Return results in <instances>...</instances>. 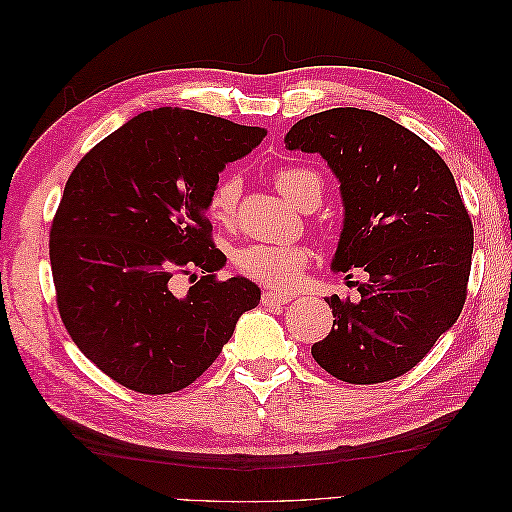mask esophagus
<instances>
[{"label":"esophagus","instance_id":"obj_1","mask_svg":"<svg viewBox=\"0 0 512 512\" xmlns=\"http://www.w3.org/2000/svg\"><path fill=\"white\" fill-rule=\"evenodd\" d=\"M290 301H292V294H282V292H273V290L262 292V305H267V307L286 305Z\"/></svg>","mask_w":512,"mask_h":512}]
</instances>
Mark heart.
Masks as SVG:
<instances>
[{
	"label": "heart",
	"instance_id": "1",
	"mask_svg": "<svg viewBox=\"0 0 512 512\" xmlns=\"http://www.w3.org/2000/svg\"><path fill=\"white\" fill-rule=\"evenodd\" d=\"M275 185L290 200L303 209H312L320 203L322 179L314 168L307 166H284L273 175ZM241 196V179L237 173H224L213 183L209 192L207 209L209 215L224 226L235 222ZM235 269L250 277V280L275 290H288L301 280L305 267L309 265V252L305 245L288 243H250L237 250Z\"/></svg>",
	"mask_w": 512,
	"mask_h": 512
}]
</instances>
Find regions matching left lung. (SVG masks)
I'll list each match as a JSON object with an SVG mask.
<instances>
[{
  "label": "left lung",
  "mask_w": 512,
  "mask_h": 512,
  "mask_svg": "<svg viewBox=\"0 0 512 512\" xmlns=\"http://www.w3.org/2000/svg\"><path fill=\"white\" fill-rule=\"evenodd\" d=\"M286 147L329 162L346 207L333 269L367 273L356 301L327 299L333 329L312 356L348 384L404 376L468 297L474 228L451 168L408 128L350 106L297 121Z\"/></svg>",
  "instance_id": "left-lung-1"
}]
</instances>
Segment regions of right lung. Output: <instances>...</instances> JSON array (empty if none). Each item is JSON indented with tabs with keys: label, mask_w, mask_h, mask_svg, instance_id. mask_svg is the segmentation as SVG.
Segmentation results:
<instances>
[{
	"label": "right lung",
	"mask_w": 512,
	"mask_h": 512,
	"mask_svg": "<svg viewBox=\"0 0 512 512\" xmlns=\"http://www.w3.org/2000/svg\"><path fill=\"white\" fill-rule=\"evenodd\" d=\"M265 136L162 106L108 134L68 177L49 239L57 309L79 350L126 389L190 386L258 305L256 284L215 273L226 256L205 213L222 168ZM177 274L195 282L181 298Z\"/></svg>",
	"instance_id": "right-lung-1"
}]
</instances>
